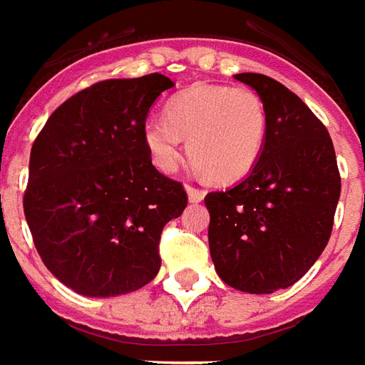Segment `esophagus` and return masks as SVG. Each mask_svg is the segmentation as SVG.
<instances>
[{
    "instance_id": "34e87169",
    "label": "esophagus",
    "mask_w": 365,
    "mask_h": 365,
    "mask_svg": "<svg viewBox=\"0 0 365 365\" xmlns=\"http://www.w3.org/2000/svg\"><path fill=\"white\" fill-rule=\"evenodd\" d=\"M186 192H188V200L190 202H202L204 200V190L200 188H194V186H186Z\"/></svg>"
}]
</instances>
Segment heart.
Masks as SVG:
<instances>
[{
    "instance_id": "obj_1",
    "label": "heart",
    "mask_w": 365,
    "mask_h": 365,
    "mask_svg": "<svg viewBox=\"0 0 365 365\" xmlns=\"http://www.w3.org/2000/svg\"><path fill=\"white\" fill-rule=\"evenodd\" d=\"M268 132L264 101L249 87L194 85L167 105V118L150 116L143 143L159 171L175 173L182 138L194 169L215 182H235L257 167Z\"/></svg>"
}]
</instances>
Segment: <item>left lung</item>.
Masks as SVG:
<instances>
[{
  "instance_id": "8db88e82",
  "label": "left lung",
  "mask_w": 365,
  "mask_h": 365,
  "mask_svg": "<svg viewBox=\"0 0 365 365\" xmlns=\"http://www.w3.org/2000/svg\"><path fill=\"white\" fill-rule=\"evenodd\" d=\"M268 113L259 163L239 185L210 192V255L217 276L247 294L286 289L329 243L340 175L323 122L288 87L262 73L233 76Z\"/></svg>"
}]
</instances>
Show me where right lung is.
Returning <instances> with one entry per match:
<instances>
[{
	"label": "right lung",
	"mask_w": 365,
	"mask_h": 365,
	"mask_svg": "<svg viewBox=\"0 0 365 365\" xmlns=\"http://www.w3.org/2000/svg\"><path fill=\"white\" fill-rule=\"evenodd\" d=\"M171 87L161 73L98 81L58 106L34 140L26 223L42 262L77 294H130L159 272L161 231L188 198L153 167L143 124Z\"/></svg>",
	"instance_id": "right-lung-1"
}]
</instances>
